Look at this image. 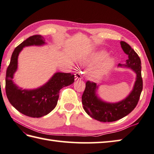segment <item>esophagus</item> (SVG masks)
<instances>
[{"label":"esophagus","mask_w":154,"mask_h":154,"mask_svg":"<svg viewBox=\"0 0 154 154\" xmlns=\"http://www.w3.org/2000/svg\"><path fill=\"white\" fill-rule=\"evenodd\" d=\"M82 79H83V75L81 73V72H77V73L75 74V79L76 81L81 80Z\"/></svg>","instance_id":"obj_1"}]
</instances>
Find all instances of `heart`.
I'll return each mask as SVG.
<instances>
[{
    "label": "heart",
    "mask_w": 154,
    "mask_h": 154,
    "mask_svg": "<svg viewBox=\"0 0 154 154\" xmlns=\"http://www.w3.org/2000/svg\"><path fill=\"white\" fill-rule=\"evenodd\" d=\"M108 54L106 52V51H100V52L98 53L97 55H95V60L97 61H103V59H105L106 57H107ZM113 64V60L112 59H108L106 61V63H105V68H109L110 67L111 65Z\"/></svg>",
    "instance_id": "obj_1"
}]
</instances>
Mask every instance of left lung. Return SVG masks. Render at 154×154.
<instances>
[{
    "label": "left lung",
    "mask_w": 154,
    "mask_h": 154,
    "mask_svg": "<svg viewBox=\"0 0 154 154\" xmlns=\"http://www.w3.org/2000/svg\"><path fill=\"white\" fill-rule=\"evenodd\" d=\"M121 47L128 55L126 64H119V67L131 68L137 75L133 90L123 100L115 103L101 101L97 94V86L95 83L87 81L82 95V104L85 112L92 118L102 122H112L123 118L133 111L139 101L143 89L141 77V64L140 57L130 45L124 41L120 42Z\"/></svg>",
    "instance_id": "left-lung-1"
}]
</instances>
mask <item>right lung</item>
<instances>
[{
  "mask_svg": "<svg viewBox=\"0 0 154 154\" xmlns=\"http://www.w3.org/2000/svg\"><path fill=\"white\" fill-rule=\"evenodd\" d=\"M45 43L41 35H33L26 38L14 49L6 73L5 90L9 102L19 112L31 117H41L49 113L57 104L60 89L75 81L74 75L59 72L44 85L35 89H23L14 83L13 79L17 69L18 56L23 48Z\"/></svg>",
  "mask_w": 154,
  "mask_h": 154,
  "instance_id": "1",
  "label": "right lung"
}]
</instances>
